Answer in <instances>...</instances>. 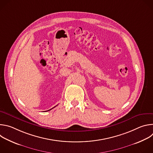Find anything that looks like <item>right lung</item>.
Wrapping results in <instances>:
<instances>
[{"label":"right lung","instance_id":"right-lung-1","mask_svg":"<svg viewBox=\"0 0 153 153\" xmlns=\"http://www.w3.org/2000/svg\"><path fill=\"white\" fill-rule=\"evenodd\" d=\"M56 106H54V107H56ZM54 107H53V108H54ZM53 108H51V109H50V110H48V111H50V110H52V109H53ZM46 111H45V112H46Z\"/></svg>","mask_w":153,"mask_h":153}]
</instances>
